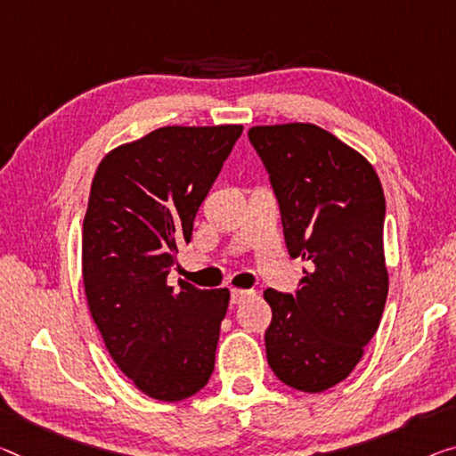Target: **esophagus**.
<instances>
[{"instance_id": "34e87169", "label": "esophagus", "mask_w": 456, "mask_h": 456, "mask_svg": "<svg viewBox=\"0 0 456 456\" xmlns=\"http://www.w3.org/2000/svg\"><path fill=\"white\" fill-rule=\"evenodd\" d=\"M252 296H255V291L252 289H232L230 291V301H232V304H240V301L248 299Z\"/></svg>"}]
</instances>
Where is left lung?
Masks as SVG:
<instances>
[{
  "mask_svg": "<svg viewBox=\"0 0 456 456\" xmlns=\"http://www.w3.org/2000/svg\"><path fill=\"white\" fill-rule=\"evenodd\" d=\"M289 256L310 261L296 296L263 293L273 320L267 361L293 389L345 381L379 328L387 299L385 195L373 165L316 124L255 126Z\"/></svg>",
  "mask_w": 456,
  "mask_h": 456,
  "instance_id": "obj_1",
  "label": "left lung"
}]
</instances>
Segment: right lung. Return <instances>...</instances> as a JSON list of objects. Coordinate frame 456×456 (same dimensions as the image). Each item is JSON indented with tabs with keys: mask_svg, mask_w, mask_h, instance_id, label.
Instances as JSON below:
<instances>
[{
	"mask_svg": "<svg viewBox=\"0 0 456 456\" xmlns=\"http://www.w3.org/2000/svg\"><path fill=\"white\" fill-rule=\"evenodd\" d=\"M242 126H165L108 152L83 220V285L108 353L136 387L181 402L214 373L228 289L167 285L177 244Z\"/></svg>",
	"mask_w": 456,
	"mask_h": 456,
	"instance_id": "1",
	"label": "right lung"
}]
</instances>
